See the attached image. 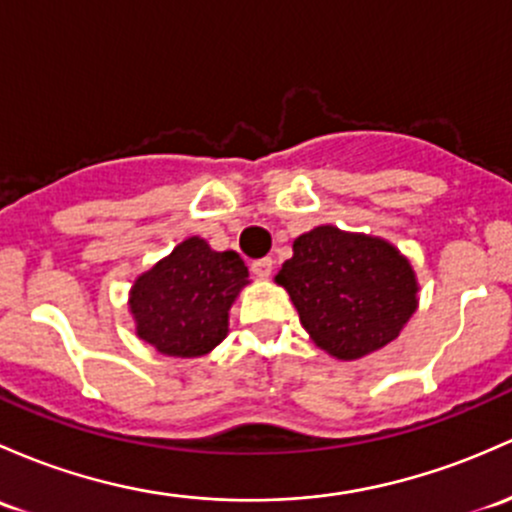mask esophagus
Instances as JSON below:
<instances>
[{
    "instance_id": "34e87169",
    "label": "esophagus",
    "mask_w": 512,
    "mask_h": 512,
    "mask_svg": "<svg viewBox=\"0 0 512 512\" xmlns=\"http://www.w3.org/2000/svg\"><path fill=\"white\" fill-rule=\"evenodd\" d=\"M272 270H274L272 257H262V260L252 262V274H255V277L270 279V277H272Z\"/></svg>"
}]
</instances>
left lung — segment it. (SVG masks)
Returning <instances> with one entry per match:
<instances>
[{"mask_svg":"<svg viewBox=\"0 0 512 512\" xmlns=\"http://www.w3.org/2000/svg\"><path fill=\"white\" fill-rule=\"evenodd\" d=\"M277 272L311 341L338 360L380 351L417 311V277L387 240L319 225Z\"/></svg>","mask_w":512,"mask_h":512,"instance_id":"obj_1","label":"left lung"}]
</instances>
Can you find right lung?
Returning <instances> with one entry per match:
<instances>
[{
  "instance_id": "right-lung-1",
  "label": "right lung",
  "mask_w": 512,
  "mask_h": 512,
  "mask_svg": "<svg viewBox=\"0 0 512 512\" xmlns=\"http://www.w3.org/2000/svg\"><path fill=\"white\" fill-rule=\"evenodd\" d=\"M245 284L238 252H215L193 235L134 279L129 311L137 336L174 358L211 353L228 336V311Z\"/></svg>"
}]
</instances>
